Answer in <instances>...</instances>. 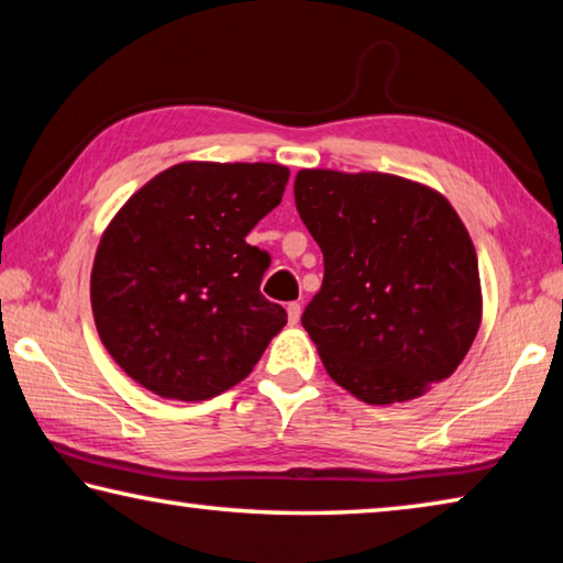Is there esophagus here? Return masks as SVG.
<instances>
[{"instance_id": "obj_1", "label": "esophagus", "mask_w": 563, "mask_h": 563, "mask_svg": "<svg viewBox=\"0 0 563 563\" xmlns=\"http://www.w3.org/2000/svg\"><path fill=\"white\" fill-rule=\"evenodd\" d=\"M288 320H290V325H298L300 322V302H288Z\"/></svg>"}]
</instances>
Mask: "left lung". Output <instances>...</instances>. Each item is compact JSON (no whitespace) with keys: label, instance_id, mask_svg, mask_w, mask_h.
Wrapping results in <instances>:
<instances>
[{"label":"left lung","instance_id":"obj_1","mask_svg":"<svg viewBox=\"0 0 563 563\" xmlns=\"http://www.w3.org/2000/svg\"><path fill=\"white\" fill-rule=\"evenodd\" d=\"M295 206L325 258L302 328L328 375L367 405L450 377L482 325L479 263L452 203L395 174L302 168Z\"/></svg>","mask_w":563,"mask_h":563}]
</instances>
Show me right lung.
<instances>
[{"mask_svg": "<svg viewBox=\"0 0 563 563\" xmlns=\"http://www.w3.org/2000/svg\"><path fill=\"white\" fill-rule=\"evenodd\" d=\"M280 164L184 161L141 186L93 255L99 338L133 383L201 402L251 375L288 312L261 295L271 258L245 235L280 203Z\"/></svg>", "mask_w": 563, "mask_h": 563, "instance_id": "1", "label": "right lung"}]
</instances>
